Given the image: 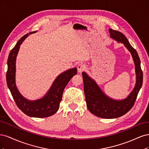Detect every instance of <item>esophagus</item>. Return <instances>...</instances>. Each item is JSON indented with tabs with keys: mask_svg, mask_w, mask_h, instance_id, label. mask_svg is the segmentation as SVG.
Listing matches in <instances>:
<instances>
[{
	"mask_svg": "<svg viewBox=\"0 0 149 149\" xmlns=\"http://www.w3.org/2000/svg\"><path fill=\"white\" fill-rule=\"evenodd\" d=\"M77 68H78V71L79 73H81L82 71H83L86 69V66H85V65H84L83 63H80L78 65Z\"/></svg>",
	"mask_w": 149,
	"mask_h": 149,
	"instance_id": "34e87169",
	"label": "esophagus"
}]
</instances>
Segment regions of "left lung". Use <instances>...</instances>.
<instances>
[{"mask_svg":"<svg viewBox=\"0 0 149 149\" xmlns=\"http://www.w3.org/2000/svg\"><path fill=\"white\" fill-rule=\"evenodd\" d=\"M109 31L110 37L117 42L123 43L132 55L136 73V83L132 91L124 100H115L106 96L95 81L90 78L86 73L83 72L82 75L85 98L88 110L99 118L114 119L124 115L133 107L142 87L143 73L138 54L136 49L130 45L127 38L119 31L111 29H109Z\"/></svg>","mask_w":149,"mask_h":149,"instance_id":"obj_1","label":"left lung"}]
</instances>
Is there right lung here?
<instances>
[{
  "label": "right lung",
  "mask_w": 149,
  "mask_h": 149,
  "mask_svg": "<svg viewBox=\"0 0 149 149\" xmlns=\"http://www.w3.org/2000/svg\"><path fill=\"white\" fill-rule=\"evenodd\" d=\"M35 32L37 31H31L29 34ZM28 36L29 33L22 37L8 55L6 73L7 86L10 89L17 106L24 114L33 118H47L56 113L59 109L64 89L73 76L77 74V68H73L58 75L47 93L42 98L35 101L26 100L19 93L16 86L15 64L20 45Z\"/></svg>",
  "instance_id": "1"
}]
</instances>
